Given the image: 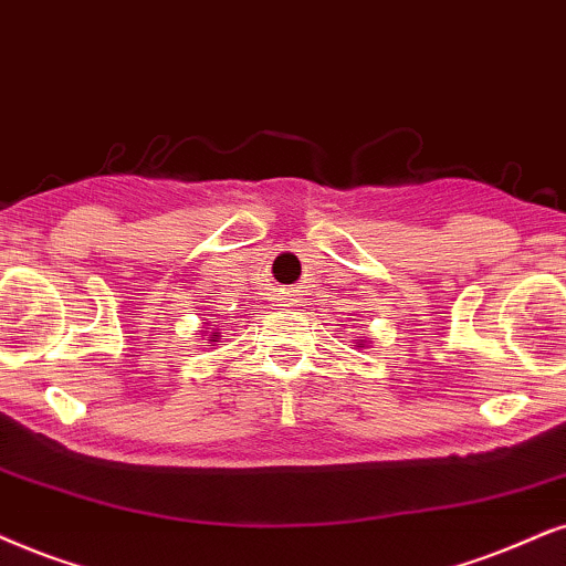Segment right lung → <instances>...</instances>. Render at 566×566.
Masks as SVG:
<instances>
[{
  "label": "right lung",
  "mask_w": 566,
  "mask_h": 566,
  "mask_svg": "<svg viewBox=\"0 0 566 566\" xmlns=\"http://www.w3.org/2000/svg\"><path fill=\"white\" fill-rule=\"evenodd\" d=\"M217 336H219V332H213V334H211V339H209V342H217Z\"/></svg>",
  "instance_id": "obj_1"
}]
</instances>
